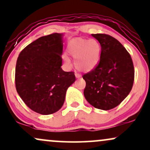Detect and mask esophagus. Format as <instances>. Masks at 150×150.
Listing matches in <instances>:
<instances>
[{
	"label": "esophagus",
	"instance_id": "34e87169",
	"mask_svg": "<svg viewBox=\"0 0 150 150\" xmlns=\"http://www.w3.org/2000/svg\"><path fill=\"white\" fill-rule=\"evenodd\" d=\"M75 76H76V77L78 78V79H79V78L81 77V74H80L79 73H77V72L75 73Z\"/></svg>",
	"mask_w": 150,
	"mask_h": 150
}]
</instances>
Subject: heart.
<instances>
[{"label":"heart","mask_w":150,"mask_h":150,"mask_svg":"<svg viewBox=\"0 0 150 150\" xmlns=\"http://www.w3.org/2000/svg\"><path fill=\"white\" fill-rule=\"evenodd\" d=\"M67 52L74 59L77 69L82 71L92 70L100 61L101 47L100 43L95 39L76 38L69 42ZM64 61L69 63V58L63 57Z\"/></svg>","instance_id":"1"}]
</instances>
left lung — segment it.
Here are the masks:
<instances>
[{
  "mask_svg": "<svg viewBox=\"0 0 150 150\" xmlns=\"http://www.w3.org/2000/svg\"><path fill=\"white\" fill-rule=\"evenodd\" d=\"M101 47L100 61L85 74L84 96L94 108L109 110L118 106L129 94L134 80L131 56L115 38L105 34H92Z\"/></svg>",
  "mask_w": 150,
  "mask_h": 150,
  "instance_id": "obj_1",
  "label": "left lung"
}]
</instances>
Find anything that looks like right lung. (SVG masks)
<instances>
[{
	"instance_id": "right-lung-1",
	"label": "right lung",
	"mask_w": 150,
	"mask_h": 150,
	"mask_svg": "<svg viewBox=\"0 0 150 150\" xmlns=\"http://www.w3.org/2000/svg\"><path fill=\"white\" fill-rule=\"evenodd\" d=\"M63 34L40 37L19 54L15 70L17 92L36 113L48 115L62 108L67 89L74 83V71L62 68Z\"/></svg>"
}]
</instances>
